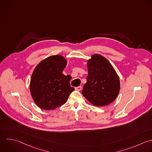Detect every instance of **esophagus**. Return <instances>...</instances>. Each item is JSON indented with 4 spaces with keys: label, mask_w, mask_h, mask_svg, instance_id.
Here are the masks:
<instances>
[{
    "label": "esophagus",
    "mask_w": 152,
    "mask_h": 152,
    "mask_svg": "<svg viewBox=\"0 0 152 152\" xmlns=\"http://www.w3.org/2000/svg\"><path fill=\"white\" fill-rule=\"evenodd\" d=\"M75 89L77 91H80L81 89H82V87L81 86H78V87H77L75 88Z\"/></svg>",
    "instance_id": "obj_1"
}]
</instances>
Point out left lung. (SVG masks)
Instances as JSON below:
<instances>
[{
  "mask_svg": "<svg viewBox=\"0 0 152 152\" xmlns=\"http://www.w3.org/2000/svg\"><path fill=\"white\" fill-rule=\"evenodd\" d=\"M87 83L82 94L96 106H107L116 98L120 89L119 78L109 61L99 54L87 62Z\"/></svg>",
  "mask_w": 152,
  "mask_h": 152,
  "instance_id": "1",
  "label": "left lung"
}]
</instances>
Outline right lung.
<instances>
[{
  "label": "right lung",
  "instance_id": "1",
  "mask_svg": "<svg viewBox=\"0 0 152 152\" xmlns=\"http://www.w3.org/2000/svg\"><path fill=\"white\" fill-rule=\"evenodd\" d=\"M61 55L50 56L35 68L30 80V90L36 104L45 110H53L65 104L74 88L69 75L62 72L66 66Z\"/></svg>",
  "mask_w": 152,
  "mask_h": 152
}]
</instances>
